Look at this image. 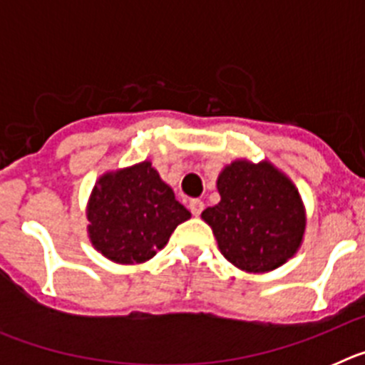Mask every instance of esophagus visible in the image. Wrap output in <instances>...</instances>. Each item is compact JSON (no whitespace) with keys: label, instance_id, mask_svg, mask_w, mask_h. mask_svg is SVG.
I'll return each instance as SVG.
<instances>
[{"label":"esophagus","instance_id":"obj_1","mask_svg":"<svg viewBox=\"0 0 365 365\" xmlns=\"http://www.w3.org/2000/svg\"><path fill=\"white\" fill-rule=\"evenodd\" d=\"M202 210H205V202H202L201 199H192V201H190V212H192L193 215H201Z\"/></svg>","mask_w":365,"mask_h":365}]
</instances>
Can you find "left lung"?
I'll use <instances>...</instances> for the list:
<instances>
[{
  "instance_id": "8db88e82",
  "label": "left lung",
  "mask_w": 365,
  "mask_h": 365,
  "mask_svg": "<svg viewBox=\"0 0 365 365\" xmlns=\"http://www.w3.org/2000/svg\"><path fill=\"white\" fill-rule=\"evenodd\" d=\"M221 202L202 212L221 254L247 272H265L294 256L305 230L298 190L269 163L235 160L217 179Z\"/></svg>"
}]
</instances>
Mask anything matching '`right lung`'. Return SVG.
I'll use <instances>...</instances> for the list:
<instances>
[{
    "instance_id": "obj_1",
    "label": "right lung",
    "mask_w": 365,
    "mask_h": 365,
    "mask_svg": "<svg viewBox=\"0 0 365 365\" xmlns=\"http://www.w3.org/2000/svg\"><path fill=\"white\" fill-rule=\"evenodd\" d=\"M89 234L100 252L117 263H143L168 243L190 212L175 201L150 163L108 173L89 202Z\"/></svg>"
}]
</instances>
